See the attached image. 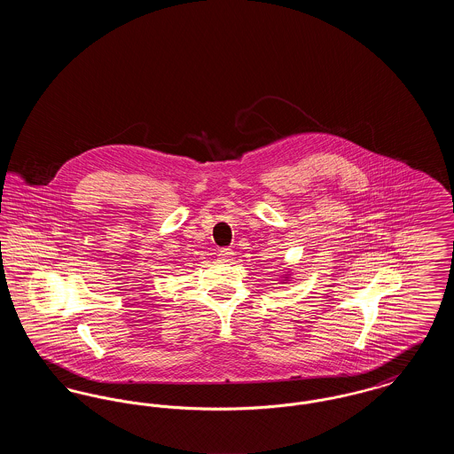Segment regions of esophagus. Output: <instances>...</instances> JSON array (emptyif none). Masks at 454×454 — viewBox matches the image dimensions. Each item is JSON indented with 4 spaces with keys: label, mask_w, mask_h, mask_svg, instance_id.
I'll list each match as a JSON object with an SVG mask.
<instances>
[{
    "label": "esophagus",
    "mask_w": 454,
    "mask_h": 454,
    "mask_svg": "<svg viewBox=\"0 0 454 454\" xmlns=\"http://www.w3.org/2000/svg\"><path fill=\"white\" fill-rule=\"evenodd\" d=\"M217 257H219L221 262H230L231 257H233V252H231V248H221L219 254H217Z\"/></svg>",
    "instance_id": "esophagus-1"
}]
</instances>
